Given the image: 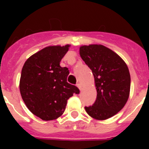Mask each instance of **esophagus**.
<instances>
[{
    "instance_id": "esophagus-1",
    "label": "esophagus",
    "mask_w": 149,
    "mask_h": 149,
    "mask_svg": "<svg viewBox=\"0 0 149 149\" xmlns=\"http://www.w3.org/2000/svg\"><path fill=\"white\" fill-rule=\"evenodd\" d=\"M77 86L78 87V88L79 89V91H81V89H82V86H81V84H79V83H78V84H77Z\"/></svg>"
}]
</instances>
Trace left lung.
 <instances>
[{
    "label": "left lung",
    "mask_w": 149,
    "mask_h": 149,
    "mask_svg": "<svg viewBox=\"0 0 149 149\" xmlns=\"http://www.w3.org/2000/svg\"><path fill=\"white\" fill-rule=\"evenodd\" d=\"M82 59L92 70L97 86V99L86 113L105 120L119 112L129 97L131 77L126 63L114 52L102 45L79 48Z\"/></svg>",
    "instance_id": "left-lung-1"
}]
</instances>
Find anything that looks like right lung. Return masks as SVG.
I'll return each mask as SVG.
<instances>
[{"label": "right lung", "mask_w": 149, "mask_h": 149, "mask_svg": "<svg viewBox=\"0 0 149 149\" xmlns=\"http://www.w3.org/2000/svg\"><path fill=\"white\" fill-rule=\"evenodd\" d=\"M70 45L49 46L24 63L20 79V92L29 111L44 120L58 118L67 100L79 90L67 83L70 71L59 63Z\"/></svg>", "instance_id": "obj_1"}]
</instances>
